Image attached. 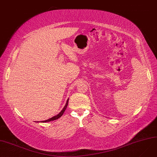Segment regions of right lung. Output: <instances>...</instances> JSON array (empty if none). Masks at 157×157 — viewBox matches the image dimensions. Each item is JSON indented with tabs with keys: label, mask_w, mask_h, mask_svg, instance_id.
I'll return each mask as SVG.
<instances>
[{
	"label": "right lung",
	"mask_w": 157,
	"mask_h": 157,
	"mask_svg": "<svg viewBox=\"0 0 157 157\" xmlns=\"http://www.w3.org/2000/svg\"><path fill=\"white\" fill-rule=\"evenodd\" d=\"M68 101H69V99H67V102H66V105L64 106V108L62 109V111L58 114V115H57L56 116H54V117H52L51 118H49V119H48V120H45V121H41V122H48V121H53V120H57V119H58L59 118H60L63 115V113H64V112L65 111V110H66V108H67V105H68Z\"/></svg>",
	"instance_id": "add662e5"
}]
</instances>
